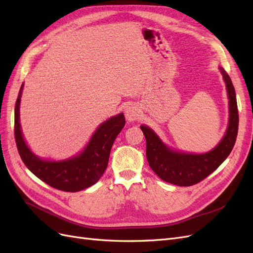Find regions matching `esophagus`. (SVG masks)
<instances>
[{
    "mask_svg": "<svg viewBox=\"0 0 253 253\" xmlns=\"http://www.w3.org/2000/svg\"><path fill=\"white\" fill-rule=\"evenodd\" d=\"M125 113H126V118L129 122L137 120V118H138V116H139V111H138V109H137L136 106H133V105L126 106V109Z\"/></svg>",
    "mask_w": 253,
    "mask_h": 253,
    "instance_id": "esophagus-1",
    "label": "esophagus"
}]
</instances>
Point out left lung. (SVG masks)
<instances>
[{"instance_id": "8db88e82", "label": "left lung", "mask_w": 253, "mask_h": 253, "mask_svg": "<svg viewBox=\"0 0 253 253\" xmlns=\"http://www.w3.org/2000/svg\"><path fill=\"white\" fill-rule=\"evenodd\" d=\"M226 82L229 97V126L225 137L215 149L205 154H187L170 150L148 126H141L147 141V159L151 169L163 180L180 187L193 186L215 171L230 154L239 131V110L232 81L223 67H219Z\"/></svg>"}]
</instances>
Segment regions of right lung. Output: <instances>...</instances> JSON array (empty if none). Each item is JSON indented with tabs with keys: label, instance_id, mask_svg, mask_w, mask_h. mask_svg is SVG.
<instances>
[{
	"label": "right lung",
	"instance_id": "add662e5",
	"mask_svg": "<svg viewBox=\"0 0 253 253\" xmlns=\"http://www.w3.org/2000/svg\"><path fill=\"white\" fill-rule=\"evenodd\" d=\"M22 89L23 84L14 106V138L20 157L28 170L50 187L65 192H78L93 186L108 167L112 145L126 125L125 115L119 114L103 122L77 157L64 162H45L34 155L23 139L19 121Z\"/></svg>",
	"mask_w": 253,
	"mask_h": 253
}]
</instances>
